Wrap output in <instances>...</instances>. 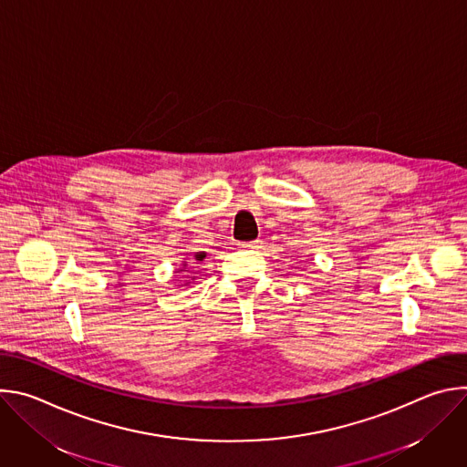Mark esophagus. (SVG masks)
<instances>
[{
    "label": "esophagus",
    "instance_id": "esophagus-1",
    "mask_svg": "<svg viewBox=\"0 0 467 467\" xmlns=\"http://www.w3.org/2000/svg\"><path fill=\"white\" fill-rule=\"evenodd\" d=\"M245 249H251V251H258L262 247V240H253V242H247L244 244Z\"/></svg>",
    "mask_w": 467,
    "mask_h": 467
}]
</instances>
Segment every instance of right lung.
<instances>
[{
	"label": "right lung",
	"mask_w": 467,
	"mask_h": 467,
	"mask_svg": "<svg viewBox=\"0 0 467 467\" xmlns=\"http://www.w3.org/2000/svg\"><path fill=\"white\" fill-rule=\"evenodd\" d=\"M203 258H205V253H197L193 260H197V262H202ZM192 264H193V262H192ZM186 265H188V264H186ZM190 268H193V265H190ZM179 272H188V270H179Z\"/></svg>",
	"instance_id": "right-lung-1"
}]
</instances>
